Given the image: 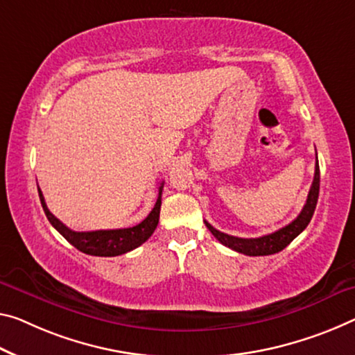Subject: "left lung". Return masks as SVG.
Wrapping results in <instances>:
<instances>
[{
	"instance_id": "obj_1",
	"label": "left lung",
	"mask_w": 355,
	"mask_h": 355,
	"mask_svg": "<svg viewBox=\"0 0 355 355\" xmlns=\"http://www.w3.org/2000/svg\"><path fill=\"white\" fill-rule=\"evenodd\" d=\"M315 159H318V157H315ZM319 184H320L319 163H318V160H315V171H314L313 185H311L306 203H304L302 212H300V214L297 216V219L292 220L288 225L279 228V230L275 233L265 234V236L238 238V236H232V234H227V233L216 230V228L206 220H205V223H206V227L209 228V232L214 234L216 239H219L223 246L236 250V252H241L244 255H252V257H257V255H271V254L281 252V250L287 248L288 244H291L311 222V217H313V214H314L315 205H318V198H319Z\"/></svg>"
}]
</instances>
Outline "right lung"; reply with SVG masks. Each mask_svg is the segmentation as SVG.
I'll use <instances>...</instances> for the list:
<instances>
[{
  "instance_id": "1",
  "label": "right lung",
  "mask_w": 355,
  "mask_h": 355,
  "mask_svg": "<svg viewBox=\"0 0 355 355\" xmlns=\"http://www.w3.org/2000/svg\"><path fill=\"white\" fill-rule=\"evenodd\" d=\"M162 190L163 182L159 187V198L155 201L154 209L149 212L146 219L135 227L128 228H117V230H95V232H74L60 222L55 216L49 211L44 195L40 190V200L42 205V209L46 212V217L52 227L62 234V236L69 241L76 249L80 252L96 255V257H116V255H122L125 252L136 249L141 244L146 243L150 238V234L159 225L160 219V206H162Z\"/></svg>"
}]
</instances>
